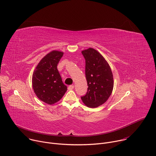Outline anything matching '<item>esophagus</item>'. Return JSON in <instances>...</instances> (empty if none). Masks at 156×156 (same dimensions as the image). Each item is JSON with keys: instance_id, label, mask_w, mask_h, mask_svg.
<instances>
[{"instance_id": "obj_1", "label": "esophagus", "mask_w": 156, "mask_h": 156, "mask_svg": "<svg viewBox=\"0 0 156 156\" xmlns=\"http://www.w3.org/2000/svg\"><path fill=\"white\" fill-rule=\"evenodd\" d=\"M73 89H74V86L73 85H70L68 87L69 90H73Z\"/></svg>"}]
</instances>
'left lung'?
<instances>
[{
	"mask_svg": "<svg viewBox=\"0 0 156 156\" xmlns=\"http://www.w3.org/2000/svg\"><path fill=\"white\" fill-rule=\"evenodd\" d=\"M85 60V74L87 92L82 96L88 107L96 108L104 104L112 93L114 78L111 69L104 57L96 49L88 48L81 51Z\"/></svg>",
	"mask_w": 156,
	"mask_h": 156,
	"instance_id": "obj_1",
	"label": "left lung"
}]
</instances>
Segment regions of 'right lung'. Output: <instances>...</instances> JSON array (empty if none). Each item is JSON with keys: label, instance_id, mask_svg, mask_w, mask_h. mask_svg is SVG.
Wrapping results in <instances>:
<instances>
[{"label": "right lung", "instance_id": "obj_1", "mask_svg": "<svg viewBox=\"0 0 156 156\" xmlns=\"http://www.w3.org/2000/svg\"><path fill=\"white\" fill-rule=\"evenodd\" d=\"M63 52L52 51L39 62L33 72L32 85L36 96L42 102L52 105L59 101L67 90L57 70Z\"/></svg>", "mask_w": 156, "mask_h": 156}]
</instances>
